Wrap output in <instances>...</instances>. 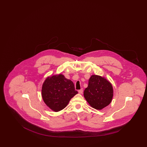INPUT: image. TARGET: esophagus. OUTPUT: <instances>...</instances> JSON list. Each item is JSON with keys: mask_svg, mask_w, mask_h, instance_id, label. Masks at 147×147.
Listing matches in <instances>:
<instances>
[{"mask_svg": "<svg viewBox=\"0 0 147 147\" xmlns=\"http://www.w3.org/2000/svg\"><path fill=\"white\" fill-rule=\"evenodd\" d=\"M78 92H79V94H83V89H80V90H79V91H78Z\"/></svg>", "mask_w": 147, "mask_h": 147, "instance_id": "1", "label": "esophagus"}]
</instances>
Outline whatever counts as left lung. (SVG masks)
Returning a JSON list of instances; mask_svg holds the SVG:
<instances>
[{
	"instance_id": "obj_1",
	"label": "left lung",
	"mask_w": 147,
	"mask_h": 147,
	"mask_svg": "<svg viewBox=\"0 0 147 147\" xmlns=\"http://www.w3.org/2000/svg\"><path fill=\"white\" fill-rule=\"evenodd\" d=\"M84 98L93 108L101 110L109 105L113 97L111 84L103 77L92 76L84 91Z\"/></svg>"
}]
</instances>
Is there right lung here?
Instances as JSON below:
<instances>
[{
    "label": "right lung",
    "mask_w": 147,
    "mask_h": 147,
    "mask_svg": "<svg viewBox=\"0 0 147 147\" xmlns=\"http://www.w3.org/2000/svg\"><path fill=\"white\" fill-rule=\"evenodd\" d=\"M77 94L73 82L62 74L47 78L42 85L43 100L55 112L63 110Z\"/></svg>",
    "instance_id": "right-lung-1"
}]
</instances>
